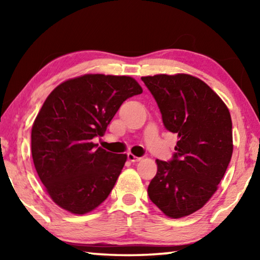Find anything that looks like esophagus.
I'll return each mask as SVG.
<instances>
[{
    "label": "esophagus",
    "mask_w": 260,
    "mask_h": 260,
    "mask_svg": "<svg viewBox=\"0 0 260 260\" xmlns=\"http://www.w3.org/2000/svg\"><path fill=\"white\" fill-rule=\"evenodd\" d=\"M127 158H128V160L129 161H132V162H135V161H139L141 158L140 157H136V156H134L133 153H127Z\"/></svg>",
    "instance_id": "obj_1"
}]
</instances>
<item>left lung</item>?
<instances>
[{
  "instance_id": "1",
  "label": "left lung",
  "mask_w": 260,
  "mask_h": 260,
  "mask_svg": "<svg viewBox=\"0 0 260 260\" xmlns=\"http://www.w3.org/2000/svg\"><path fill=\"white\" fill-rule=\"evenodd\" d=\"M167 131L178 135L172 159H157L149 199L167 217L200 210L217 190L233 153L232 118L226 104L189 74L142 77Z\"/></svg>"
}]
</instances>
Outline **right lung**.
<instances>
[{"label":"right lung","instance_id":"1","mask_svg":"<svg viewBox=\"0 0 260 260\" xmlns=\"http://www.w3.org/2000/svg\"><path fill=\"white\" fill-rule=\"evenodd\" d=\"M142 93L133 78L86 74L57 86L32 127V157L39 178L61 209L74 214L108 199L125 165L124 153L93 143L127 99Z\"/></svg>","mask_w":260,"mask_h":260}]
</instances>
